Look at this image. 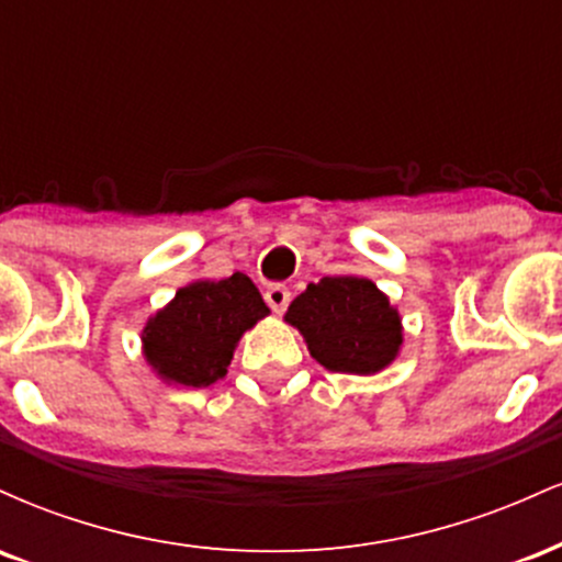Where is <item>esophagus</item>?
<instances>
[{"instance_id":"34e87169","label":"esophagus","mask_w":562,"mask_h":562,"mask_svg":"<svg viewBox=\"0 0 562 562\" xmlns=\"http://www.w3.org/2000/svg\"><path fill=\"white\" fill-rule=\"evenodd\" d=\"M263 301L269 303V308H272L274 314H282L290 303V290L285 285H269L263 290Z\"/></svg>"}]
</instances>
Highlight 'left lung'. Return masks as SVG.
Returning <instances> with one entry per match:
<instances>
[{
    "label": "left lung",
    "instance_id": "left-lung-1",
    "mask_svg": "<svg viewBox=\"0 0 562 562\" xmlns=\"http://www.w3.org/2000/svg\"><path fill=\"white\" fill-rule=\"evenodd\" d=\"M285 319L333 372L370 375L391 364L402 346L398 312L364 277H322L290 303Z\"/></svg>",
    "mask_w": 562,
    "mask_h": 562
}]
</instances>
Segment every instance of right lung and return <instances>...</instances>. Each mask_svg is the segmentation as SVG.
I'll use <instances>...</instances> for the list:
<instances>
[{
	"label": "right lung",
	"mask_w": 562,
	"mask_h": 562,
	"mask_svg": "<svg viewBox=\"0 0 562 562\" xmlns=\"http://www.w3.org/2000/svg\"><path fill=\"white\" fill-rule=\"evenodd\" d=\"M267 314L259 288L240 272L192 282L147 322L145 357L164 380L203 389L227 375L240 335Z\"/></svg>",
	"instance_id": "obj_1"
}]
</instances>
